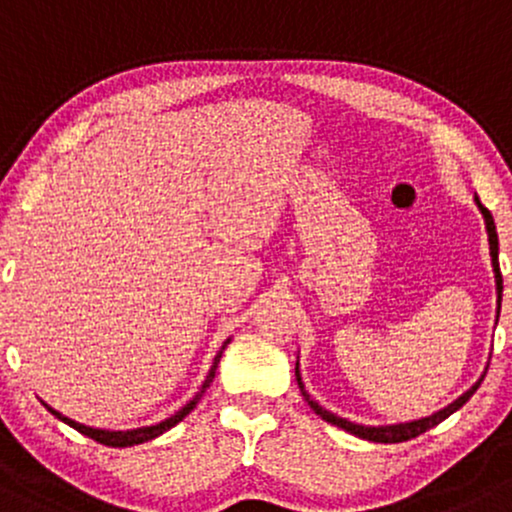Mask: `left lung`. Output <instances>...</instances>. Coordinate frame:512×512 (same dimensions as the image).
<instances>
[{"mask_svg": "<svg viewBox=\"0 0 512 512\" xmlns=\"http://www.w3.org/2000/svg\"><path fill=\"white\" fill-rule=\"evenodd\" d=\"M476 205H479L481 215H484V222H486L488 246H491V263H493V273H496L498 312H501L503 278H501V268H498V234H496V225H493L491 212H488V210L484 208V205H481V200H479V198H476ZM295 377H297V384H300V392H302V396H304V399H307V404L312 406V409H314V413H317V416L324 418V421H326V423H331V426L343 428V430H346V433H353V435H358V438L370 440V442H404V440L418 438V435H421V433H426V430L435 428V426H438V423L445 421L447 416H452V413H455L457 409H462V406L467 404L469 399H472V394L476 392V389H479L481 380H484V377H481V380L476 382L472 389H467V392H464L462 396H459V399L452 401L450 406H445V409H440L438 413H433V416H428V418H418V421H411V423H396V426H360V423H350V421H346V418L336 416V413H331V411L321 409V406L317 404V401L309 399L307 389H304L302 377H300V363L295 365Z\"/></svg>", "mask_w": 512, "mask_h": 512, "instance_id": "8db88e82", "label": "left lung"}]
</instances>
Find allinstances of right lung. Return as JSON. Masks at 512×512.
I'll list each match as a JSON object with an SVG mask.
<instances>
[{"mask_svg": "<svg viewBox=\"0 0 512 512\" xmlns=\"http://www.w3.org/2000/svg\"><path fill=\"white\" fill-rule=\"evenodd\" d=\"M227 343H229V338L225 341V346L220 348V353L215 355V363H212V367H210V372H208V377H205V382H203V387L198 389V394L193 396L191 401H188L186 406H183V409H179L174 413V416L171 418H166V421H162V423H157V426H147V428H132V430H101V428H89V426H82V423H77V421H72V418H67V416H62L60 411H55V409H50L48 404H45V409H48L50 413H53L55 418H60L62 423H67V426L70 428H74V430H79V433L82 435H86V438H91V440H96V442H101V445H108V447H132V445H140V442H147V440H154V438H159V435L162 433H166V430L169 428H174L176 423H181L183 418L188 416V413H191L193 409H195V404H198L200 399H203V394H205V389L210 387L212 384V380H215V370H217V365H220V358H222V350L227 348Z\"/></svg>", "mask_w": 512, "mask_h": 512, "instance_id": "1", "label": "right lung"}]
</instances>
